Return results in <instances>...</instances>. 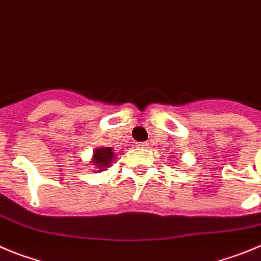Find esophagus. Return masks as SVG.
Returning a JSON list of instances; mask_svg holds the SVG:
<instances>
[{"mask_svg": "<svg viewBox=\"0 0 261 261\" xmlns=\"http://www.w3.org/2000/svg\"><path fill=\"white\" fill-rule=\"evenodd\" d=\"M137 147H142V148H146L148 146V143L147 142H137Z\"/></svg>", "mask_w": 261, "mask_h": 261, "instance_id": "1", "label": "esophagus"}]
</instances>
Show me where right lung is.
I'll return each instance as SVG.
<instances>
[{
  "label": "right lung",
  "instance_id": "add662e5",
  "mask_svg": "<svg viewBox=\"0 0 261 261\" xmlns=\"http://www.w3.org/2000/svg\"><path fill=\"white\" fill-rule=\"evenodd\" d=\"M114 152L113 148L110 147H100V148H95L93 151V158H92V165L97 166L100 170L106 169L110 166V164L113 163L114 160ZM97 170V172H100ZM96 173V172H95Z\"/></svg>",
  "mask_w": 261,
  "mask_h": 261
}]
</instances>
